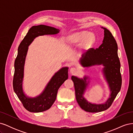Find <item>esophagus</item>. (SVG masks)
I'll list each match as a JSON object with an SVG mask.
<instances>
[{
  "instance_id": "esophagus-1",
  "label": "esophagus",
  "mask_w": 133,
  "mask_h": 133,
  "mask_svg": "<svg viewBox=\"0 0 133 133\" xmlns=\"http://www.w3.org/2000/svg\"><path fill=\"white\" fill-rule=\"evenodd\" d=\"M70 72L71 74H75L77 72V69L75 68H71L70 69Z\"/></svg>"
}]
</instances>
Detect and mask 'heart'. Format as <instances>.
Returning <instances> with one entry per match:
<instances>
[{
    "label": "heart",
    "instance_id": "heart-1",
    "mask_svg": "<svg viewBox=\"0 0 133 133\" xmlns=\"http://www.w3.org/2000/svg\"><path fill=\"white\" fill-rule=\"evenodd\" d=\"M68 41L71 45H77L84 42L85 46H90L94 43L95 38L94 34L87 31H83L69 35Z\"/></svg>",
    "mask_w": 133,
    "mask_h": 133
}]
</instances>
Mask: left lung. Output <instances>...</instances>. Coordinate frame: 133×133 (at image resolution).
I'll list each match as a JSON object with an SVG mask.
<instances>
[{
  "label": "left lung",
  "mask_w": 133,
  "mask_h": 133,
  "mask_svg": "<svg viewBox=\"0 0 133 133\" xmlns=\"http://www.w3.org/2000/svg\"><path fill=\"white\" fill-rule=\"evenodd\" d=\"M104 30L102 44L98 48L88 50L82 55L79 63L84 68L102 65V72L110 89L109 97L102 104L91 103L84 97V94L89 85L90 78L85 75L83 78L71 76L75 88V97L82 109L90 112H97L105 110L109 108L122 87L120 63L118 55V45L110 31L107 28Z\"/></svg>",
  "instance_id": "left-lung-1"
}]
</instances>
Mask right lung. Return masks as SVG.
Returning a JSON list of instances; mask_svg holds the SVG:
<instances>
[{
	"label": "right lung",
	"instance_id": "add662e5",
	"mask_svg": "<svg viewBox=\"0 0 133 133\" xmlns=\"http://www.w3.org/2000/svg\"><path fill=\"white\" fill-rule=\"evenodd\" d=\"M59 29L45 25L33 26L28 31L18 49V55L14 62V74L13 85L15 94L27 110L39 112L47 110L55 101L60 87L68 78V67H63L54 74L41 94L34 98L27 96L23 91L24 68L28 46L39 36L54 35L59 33Z\"/></svg>",
	"mask_w": 133,
	"mask_h": 133
}]
</instances>
